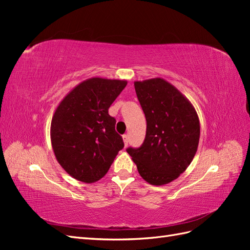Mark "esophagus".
I'll return each instance as SVG.
<instances>
[{
    "label": "esophagus",
    "instance_id": "34e87169",
    "mask_svg": "<svg viewBox=\"0 0 250 250\" xmlns=\"http://www.w3.org/2000/svg\"><path fill=\"white\" fill-rule=\"evenodd\" d=\"M122 139H123V142H124V145L126 147L128 145V142H129V137H128V134H124Z\"/></svg>",
    "mask_w": 250,
    "mask_h": 250
}]
</instances>
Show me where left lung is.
<instances>
[{
	"label": "left lung",
	"instance_id": "8db88e82",
	"mask_svg": "<svg viewBox=\"0 0 250 250\" xmlns=\"http://www.w3.org/2000/svg\"><path fill=\"white\" fill-rule=\"evenodd\" d=\"M134 88L147 121L146 138L127 152L144 180L164 186L179 177L198 148L200 123L187 97L163 78L134 81Z\"/></svg>",
	"mask_w": 250,
	"mask_h": 250
}]
</instances>
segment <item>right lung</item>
<instances>
[{
	"label": "right lung",
	"mask_w": 250,
	"mask_h": 250,
	"mask_svg": "<svg viewBox=\"0 0 250 250\" xmlns=\"http://www.w3.org/2000/svg\"><path fill=\"white\" fill-rule=\"evenodd\" d=\"M126 85V80L93 77L80 82L58 104L51 122L52 148L73 178L96 183L123 149L108 108Z\"/></svg>",
	"instance_id": "obj_1"
}]
</instances>
